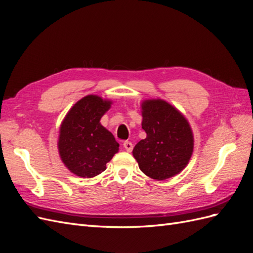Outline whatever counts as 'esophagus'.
<instances>
[{"instance_id": "obj_1", "label": "esophagus", "mask_w": 253, "mask_h": 253, "mask_svg": "<svg viewBox=\"0 0 253 253\" xmlns=\"http://www.w3.org/2000/svg\"><path fill=\"white\" fill-rule=\"evenodd\" d=\"M124 148L127 151V152H131L133 150V143L131 141H125L124 142Z\"/></svg>"}]
</instances>
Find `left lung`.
<instances>
[{"label":"left lung","instance_id":"left-lung-1","mask_svg":"<svg viewBox=\"0 0 253 253\" xmlns=\"http://www.w3.org/2000/svg\"><path fill=\"white\" fill-rule=\"evenodd\" d=\"M141 110L147 137L135 145L133 156L149 177L170 178L185 169L192 155V129L183 115L162 99L144 100Z\"/></svg>","mask_w":253,"mask_h":253}]
</instances>
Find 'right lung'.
Masks as SVG:
<instances>
[{
	"label": "right lung",
	"mask_w": 253,
	"mask_h": 253,
	"mask_svg": "<svg viewBox=\"0 0 253 253\" xmlns=\"http://www.w3.org/2000/svg\"><path fill=\"white\" fill-rule=\"evenodd\" d=\"M112 101L88 95L74 104L60 126L58 150L72 173L90 178L102 173L119 150V143L100 119Z\"/></svg>",
	"instance_id": "1"
}]
</instances>
